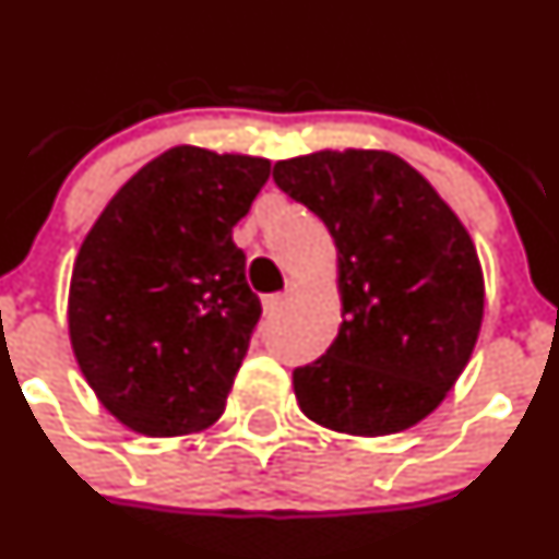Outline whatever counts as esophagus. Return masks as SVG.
Returning <instances> with one entry per match:
<instances>
[{
    "label": "esophagus",
    "mask_w": 559,
    "mask_h": 559,
    "mask_svg": "<svg viewBox=\"0 0 559 559\" xmlns=\"http://www.w3.org/2000/svg\"><path fill=\"white\" fill-rule=\"evenodd\" d=\"M286 300H289V297H286V295H267V297H264V300H262V306H264V313H267V316H273V313L284 311Z\"/></svg>",
    "instance_id": "obj_1"
}]
</instances>
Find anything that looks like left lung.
Instances as JSON below:
<instances>
[{"mask_svg":"<svg viewBox=\"0 0 559 559\" xmlns=\"http://www.w3.org/2000/svg\"><path fill=\"white\" fill-rule=\"evenodd\" d=\"M273 180L330 229L343 324L292 373L300 411L346 436H392L438 408L484 319L476 246L430 180L389 151H316Z\"/></svg>","mask_w":559,"mask_h":559,"instance_id":"left-lung-1","label":"left lung"}]
</instances>
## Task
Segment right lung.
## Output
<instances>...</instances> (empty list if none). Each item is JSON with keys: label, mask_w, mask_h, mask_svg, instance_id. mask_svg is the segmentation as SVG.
Returning a JSON list of instances; mask_svg holds the SVG:
<instances>
[{"label": "right lung", "mask_w": 559, "mask_h": 559, "mask_svg": "<svg viewBox=\"0 0 559 559\" xmlns=\"http://www.w3.org/2000/svg\"><path fill=\"white\" fill-rule=\"evenodd\" d=\"M270 162L175 145L116 191L78 251L70 343L129 430L189 436L224 414L262 306L233 227Z\"/></svg>", "instance_id": "1"}]
</instances>
